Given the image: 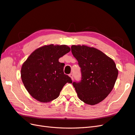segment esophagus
<instances>
[{"mask_svg": "<svg viewBox=\"0 0 135 135\" xmlns=\"http://www.w3.org/2000/svg\"><path fill=\"white\" fill-rule=\"evenodd\" d=\"M69 75V77L71 78V80H73V74L71 73V74H70Z\"/></svg>", "mask_w": 135, "mask_h": 135, "instance_id": "1", "label": "esophagus"}]
</instances>
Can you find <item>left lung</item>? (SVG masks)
Returning a JSON list of instances; mask_svg holds the SVG:
<instances>
[{
	"label": "left lung",
	"instance_id": "8db88e82",
	"mask_svg": "<svg viewBox=\"0 0 135 135\" xmlns=\"http://www.w3.org/2000/svg\"><path fill=\"white\" fill-rule=\"evenodd\" d=\"M71 49L81 68V81L73 83L78 98L91 105L100 103L111 92L116 83L118 76L116 64L96 48L72 45Z\"/></svg>",
	"mask_w": 135,
	"mask_h": 135
}]
</instances>
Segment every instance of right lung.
<instances>
[{"mask_svg": "<svg viewBox=\"0 0 135 135\" xmlns=\"http://www.w3.org/2000/svg\"><path fill=\"white\" fill-rule=\"evenodd\" d=\"M70 51L66 45H45L36 49L22 65L21 78L26 90L35 99L48 103L60 96L71 79L65 74V64L59 59Z\"/></svg>", "mask_w": 135, "mask_h": 135, "instance_id": "obj_1", "label": "right lung"}]
</instances>
